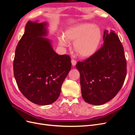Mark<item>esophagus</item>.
I'll return each instance as SVG.
<instances>
[{"label": "esophagus", "mask_w": 135, "mask_h": 135, "mask_svg": "<svg viewBox=\"0 0 135 135\" xmlns=\"http://www.w3.org/2000/svg\"><path fill=\"white\" fill-rule=\"evenodd\" d=\"M71 64L73 66H75V65L76 64V61L74 59H71Z\"/></svg>", "instance_id": "34e87169"}]
</instances>
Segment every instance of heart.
Instances as JSON below:
<instances>
[{
	"label": "heart",
	"instance_id": "obj_1",
	"mask_svg": "<svg viewBox=\"0 0 135 135\" xmlns=\"http://www.w3.org/2000/svg\"><path fill=\"white\" fill-rule=\"evenodd\" d=\"M64 36L59 37V44L67 47L68 42H74L73 48L81 58H89L96 54L102 39L101 28L93 23H81L69 27Z\"/></svg>",
	"mask_w": 135,
	"mask_h": 135
}]
</instances>
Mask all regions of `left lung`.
Returning <instances> with one entry per match:
<instances>
[{"label":"left lung","instance_id":"8db88e82","mask_svg":"<svg viewBox=\"0 0 135 135\" xmlns=\"http://www.w3.org/2000/svg\"><path fill=\"white\" fill-rule=\"evenodd\" d=\"M104 44L96 54L77 62L83 99L95 105L107 103L116 96L124 81L127 64L124 49L113 30L104 31Z\"/></svg>","mask_w":135,"mask_h":135}]
</instances>
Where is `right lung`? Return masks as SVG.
<instances>
[{"instance_id":"1","label":"right lung","mask_w":135,"mask_h":135,"mask_svg":"<svg viewBox=\"0 0 135 135\" xmlns=\"http://www.w3.org/2000/svg\"><path fill=\"white\" fill-rule=\"evenodd\" d=\"M48 23L28 21L16 49L13 61L15 78L26 99L39 105L54 103L70 71L68 55H59L48 35Z\"/></svg>"}]
</instances>
